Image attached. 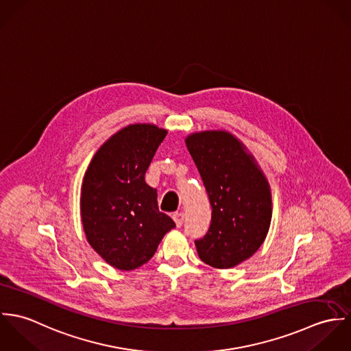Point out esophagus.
I'll use <instances>...</instances> for the list:
<instances>
[{
  "label": "esophagus",
  "instance_id": "1",
  "mask_svg": "<svg viewBox=\"0 0 351 351\" xmlns=\"http://www.w3.org/2000/svg\"><path fill=\"white\" fill-rule=\"evenodd\" d=\"M173 219H174V221H176V226L180 228V227L184 224L185 215H184L182 212H176V213L173 215Z\"/></svg>",
  "mask_w": 351,
  "mask_h": 351
}]
</instances>
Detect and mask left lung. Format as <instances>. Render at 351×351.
Masks as SVG:
<instances>
[{"instance_id":"1","label":"left lung","mask_w":351,"mask_h":351,"mask_svg":"<svg viewBox=\"0 0 351 351\" xmlns=\"http://www.w3.org/2000/svg\"><path fill=\"white\" fill-rule=\"evenodd\" d=\"M205 191L212 219L195 241L201 261L230 269L263 243L271 220L269 182L246 147L227 131H202L185 139Z\"/></svg>"}]
</instances>
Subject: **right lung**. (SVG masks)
I'll return each mask as SVG.
<instances>
[{
  "label": "right lung",
  "mask_w": 351,
  "mask_h": 351,
  "mask_svg": "<svg viewBox=\"0 0 351 351\" xmlns=\"http://www.w3.org/2000/svg\"><path fill=\"white\" fill-rule=\"evenodd\" d=\"M167 131L130 124L95 154L82 182L81 219L89 245L110 266L134 270L149 262L176 223L159 212L145 176Z\"/></svg>",
  "instance_id": "add662e5"
}]
</instances>
